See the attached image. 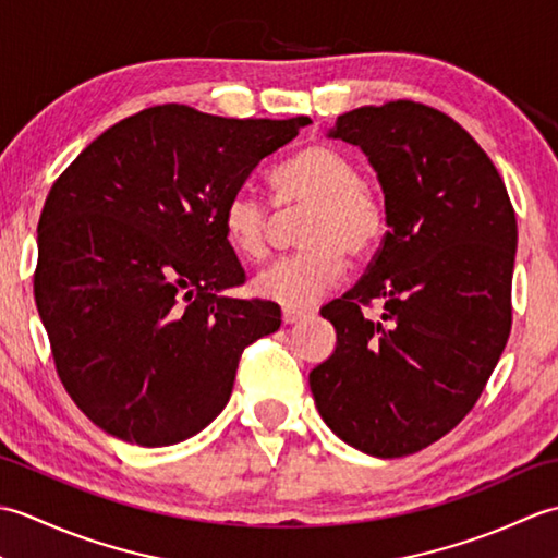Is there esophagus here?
Here are the masks:
<instances>
[{"label":"esophagus","instance_id":"34e87169","mask_svg":"<svg viewBox=\"0 0 558 558\" xmlns=\"http://www.w3.org/2000/svg\"><path fill=\"white\" fill-rule=\"evenodd\" d=\"M306 310H294V306H286V310H282V322L286 324H298V322H302V318H306Z\"/></svg>","mask_w":558,"mask_h":558}]
</instances>
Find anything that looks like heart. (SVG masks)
I'll return each instance as SVG.
<instances>
[{
	"label": "heart",
	"instance_id": "obj_1",
	"mask_svg": "<svg viewBox=\"0 0 558 558\" xmlns=\"http://www.w3.org/2000/svg\"><path fill=\"white\" fill-rule=\"evenodd\" d=\"M282 213L306 210L298 240L304 244L256 278L260 298L286 306H310L336 288L345 272V252L372 254L388 230L384 198L364 184L357 160L333 146H310L272 172ZM272 208L252 189L234 192L222 210V230L234 254L264 260L272 240Z\"/></svg>",
	"mask_w": 558,
	"mask_h": 558
}]
</instances>
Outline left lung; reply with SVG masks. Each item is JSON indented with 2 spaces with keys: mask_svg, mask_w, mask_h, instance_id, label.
Instances as JSON below:
<instances>
[{
  "mask_svg": "<svg viewBox=\"0 0 558 558\" xmlns=\"http://www.w3.org/2000/svg\"><path fill=\"white\" fill-rule=\"evenodd\" d=\"M328 136L366 153L388 232L357 286L322 310L338 345L310 386L342 441L412 456L475 408L511 336L515 210L487 153L429 105H369ZM374 299L385 312L366 319Z\"/></svg>",
  "mask_w": 558,
  "mask_h": 558,
  "instance_id": "obj_1",
  "label": "left lung"
}]
</instances>
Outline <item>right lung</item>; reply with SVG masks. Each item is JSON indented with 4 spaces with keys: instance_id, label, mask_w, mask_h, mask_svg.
<instances>
[{
    "instance_id": "right-lung-1",
    "label": "right lung",
    "mask_w": 558,
    "mask_h": 558,
    "mask_svg": "<svg viewBox=\"0 0 558 558\" xmlns=\"http://www.w3.org/2000/svg\"><path fill=\"white\" fill-rule=\"evenodd\" d=\"M306 124L156 105L57 177L35 304L66 393L102 432L146 448L198 434L228 405L244 348L280 328L276 302L222 294L246 280L222 210Z\"/></svg>"
}]
</instances>
